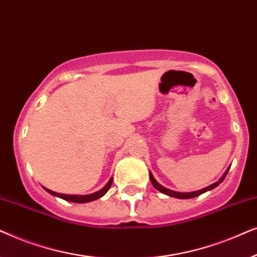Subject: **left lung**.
I'll return each mask as SVG.
<instances>
[{"mask_svg":"<svg viewBox=\"0 0 257 257\" xmlns=\"http://www.w3.org/2000/svg\"><path fill=\"white\" fill-rule=\"evenodd\" d=\"M230 167L227 168V171L224 172L222 177H221L219 180H217L216 182H214V184H212L210 186H207V187L202 188V189H199V191H195V192H188V193H182V192H175V191H171V189H168L166 187H164V186H161L159 182H158L156 179H154L153 174L151 173L150 171V179H151V182H152L153 187L158 189V191L163 193V194H166L168 196H172V198H177V199H192V198H195V196H199L200 194H202V193L205 192H208V191H212L213 188H215L219 186L221 182H222L224 180V178H226V175L228 173V171H229Z\"/></svg>","mask_w":257,"mask_h":257,"instance_id":"obj_1","label":"left lung"}]
</instances>
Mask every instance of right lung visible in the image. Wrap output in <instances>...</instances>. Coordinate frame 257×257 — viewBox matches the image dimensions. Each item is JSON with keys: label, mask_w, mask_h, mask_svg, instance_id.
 <instances>
[{"label": "right lung", "mask_w": 257, "mask_h": 257, "mask_svg": "<svg viewBox=\"0 0 257 257\" xmlns=\"http://www.w3.org/2000/svg\"><path fill=\"white\" fill-rule=\"evenodd\" d=\"M112 181H113V178H111L110 180L106 185L104 186L103 188L99 189V191L92 193V194H86V195H70V194H62V193H56L54 191H50V189L43 187L45 191L48 193H50L51 195L54 196H58V198H61L63 200H65V201H70V202H76V203H85V202H91V201H94V200L101 198V196L106 194V192L110 189L111 185H112Z\"/></svg>", "instance_id": "1"}]
</instances>
